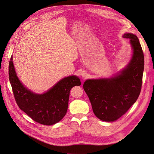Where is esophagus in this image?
I'll return each mask as SVG.
<instances>
[{"instance_id": "esophagus-1", "label": "esophagus", "mask_w": 154, "mask_h": 154, "mask_svg": "<svg viewBox=\"0 0 154 154\" xmlns=\"http://www.w3.org/2000/svg\"><path fill=\"white\" fill-rule=\"evenodd\" d=\"M82 77H83V78H86V77L88 76V73L86 72V71H82Z\"/></svg>"}]
</instances>
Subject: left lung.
<instances>
[{
  "label": "left lung",
  "mask_w": 154,
  "mask_h": 154,
  "mask_svg": "<svg viewBox=\"0 0 154 154\" xmlns=\"http://www.w3.org/2000/svg\"><path fill=\"white\" fill-rule=\"evenodd\" d=\"M130 39L133 55L128 66L115 77L87 80L83 89L95 116L101 121L112 122L123 116L137 100L142 89L144 54L137 36L125 33Z\"/></svg>",
  "instance_id": "1"
}]
</instances>
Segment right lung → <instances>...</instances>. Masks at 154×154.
<instances>
[{
  "label": "right lung",
  "instance_id": "1",
  "mask_svg": "<svg viewBox=\"0 0 154 154\" xmlns=\"http://www.w3.org/2000/svg\"><path fill=\"white\" fill-rule=\"evenodd\" d=\"M9 79L15 101L19 108L34 121L45 125L59 122L66 115L69 92L81 85L79 78L69 76L60 80L51 89L39 95L26 89L17 77L12 62L9 63Z\"/></svg>",
  "mask_w": 154,
  "mask_h": 154
}]
</instances>
